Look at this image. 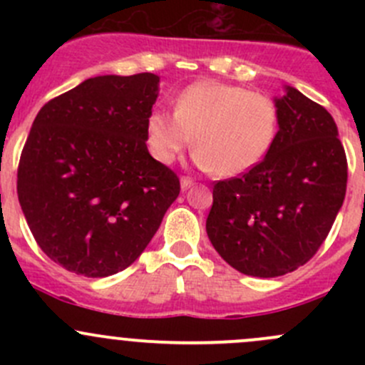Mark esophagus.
<instances>
[{
    "label": "esophagus",
    "instance_id": "1",
    "mask_svg": "<svg viewBox=\"0 0 365 365\" xmlns=\"http://www.w3.org/2000/svg\"><path fill=\"white\" fill-rule=\"evenodd\" d=\"M180 183H182V189H189V187L194 185V178H190V176H182Z\"/></svg>",
    "mask_w": 365,
    "mask_h": 365
}]
</instances>
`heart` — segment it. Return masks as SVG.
I'll use <instances>...</instances> for the list:
<instances>
[{"label":"heart","mask_w":365,"mask_h":365,"mask_svg":"<svg viewBox=\"0 0 365 365\" xmlns=\"http://www.w3.org/2000/svg\"><path fill=\"white\" fill-rule=\"evenodd\" d=\"M279 111L270 97L244 86L201 79L176 95L173 113L153 109L146 116L150 153L171 164L194 143V160L224 178L251 171L270 152Z\"/></svg>","instance_id":"1"}]
</instances>
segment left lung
<instances>
[{
  "label": "left lung",
  "mask_w": 365,
  "mask_h": 365,
  "mask_svg": "<svg viewBox=\"0 0 365 365\" xmlns=\"http://www.w3.org/2000/svg\"><path fill=\"white\" fill-rule=\"evenodd\" d=\"M275 102L279 130L251 171L213 183L210 242L252 277H279L307 263L325 242L348 182L334 118L295 88Z\"/></svg>",
  "instance_id": "1"
}]
</instances>
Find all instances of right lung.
<instances>
[{
	"mask_svg": "<svg viewBox=\"0 0 365 365\" xmlns=\"http://www.w3.org/2000/svg\"><path fill=\"white\" fill-rule=\"evenodd\" d=\"M155 73L98 76L36 114L17 168V196L36 244L84 277L134 263L180 194L146 148Z\"/></svg>",
	"mask_w": 365,
	"mask_h": 365,
	"instance_id": "add662e5",
	"label": "right lung"
}]
</instances>
